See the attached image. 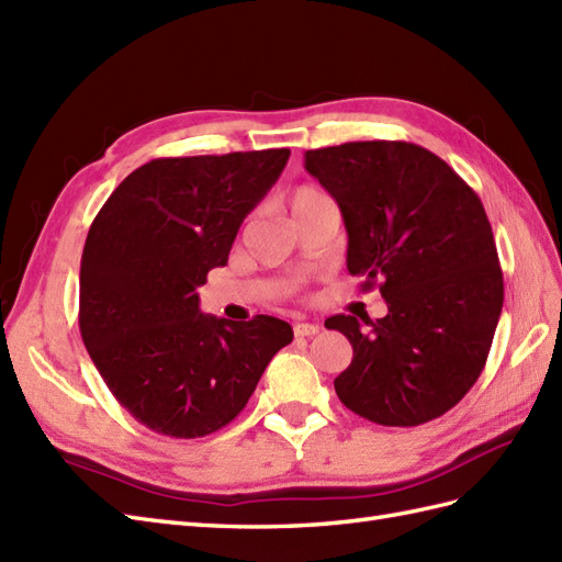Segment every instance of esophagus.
Returning a JSON list of instances; mask_svg holds the SVG:
<instances>
[{"mask_svg": "<svg viewBox=\"0 0 562 562\" xmlns=\"http://www.w3.org/2000/svg\"><path fill=\"white\" fill-rule=\"evenodd\" d=\"M293 331H295V336H314V334H319V324L297 322V324H293Z\"/></svg>", "mask_w": 562, "mask_h": 562, "instance_id": "obj_1", "label": "esophagus"}]
</instances>
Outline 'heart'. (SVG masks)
Segmentation results:
<instances>
[{
    "label": "heart",
    "instance_id": "1",
    "mask_svg": "<svg viewBox=\"0 0 562 562\" xmlns=\"http://www.w3.org/2000/svg\"><path fill=\"white\" fill-rule=\"evenodd\" d=\"M322 202H328V198L322 193V190H317L314 186H300L293 190V195H291V210L297 216L312 207H317V204H322Z\"/></svg>",
    "mask_w": 562,
    "mask_h": 562
}]
</instances>
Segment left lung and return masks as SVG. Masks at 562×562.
Listing matches in <instances>:
<instances>
[{
	"mask_svg": "<svg viewBox=\"0 0 562 562\" xmlns=\"http://www.w3.org/2000/svg\"><path fill=\"white\" fill-rule=\"evenodd\" d=\"M348 231V271L379 285L389 314L326 319L352 346L340 403L384 427L456 407L482 374L503 307L494 231L474 190L429 149L367 140L307 149Z\"/></svg>",
	"mask_w": 562,
	"mask_h": 562,
	"instance_id": "obj_1",
	"label": "left lung"
}]
</instances>
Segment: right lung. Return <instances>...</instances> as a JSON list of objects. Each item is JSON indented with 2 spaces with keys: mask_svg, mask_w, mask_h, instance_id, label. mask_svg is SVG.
<instances>
[{
  "mask_svg": "<svg viewBox=\"0 0 562 562\" xmlns=\"http://www.w3.org/2000/svg\"><path fill=\"white\" fill-rule=\"evenodd\" d=\"M289 157L281 147L153 159L94 216L80 259V336L114 398L147 429L200 439L226 427L293 340L289 322L216 319L198 297Z\"/></svg>",
  "mask_w": 562,
  "mask_h": 562,
  "instance_id": "1",
  "label": "right lung"
}]
</instances>
